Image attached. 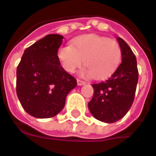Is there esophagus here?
<instances>
[{
    "label": "esophagus",
    "instance_id": "obj_1",
    "mask_svg": "<svg viewBox=\"0 0 156 156\" xmlns=\"http://www.w3.org/2000/svg\"><path fill=\"white\" fill-rule=\"evenodd\" d=\"M77 83H78V85H79V86L84 85L85 83H86V82L83 81V80H81V79H78V80H77Z\"/></svg>",
    "mask_w": 156,
    "mask_h": 156
}]
</instances>
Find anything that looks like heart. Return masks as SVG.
Returning a JSON list of instances; mask_svg holds the SVG:
<instances>
[{
  "label": "heart",
  "instance_id": "obj_1",
  "mask_svg": "<svg viewBox=\"0 0 156 156\" xmlns=\"http://www.w3.org/2000/svg\"><path fill=\"white\" fill-rule=\"evenodd\" d=\"M121 56L117 41L95 34L78 37L70 46H62L58 51V59L66 71L74 73L84 62L87 68L83 73L95 79L109 77L117 69Z\"/></svg>",
  "mask_w": 156,
  "mask_h": 156
}]
</instances>
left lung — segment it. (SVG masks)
I'll return each mask as SVG.
<instances>
[{
	"instance_id": "left-lung-1",
	"label": "left lung",
	"mask_w": 156,
	"mask_h": 156,
	"mask_svg": "<svg viewBox=\"0 0 156 156\" xmlns=\"http://www.w3.org/2000/svg\"><path fill=\"white\" fill-rule=\"evenodd\" d=\"M117 40L122 62L108 79L92 85L94 92L88 105L93 116L105 123H115L127 114L134 102L139 78L135 55L123 39Z\"/></svg>"
}]
</instances>
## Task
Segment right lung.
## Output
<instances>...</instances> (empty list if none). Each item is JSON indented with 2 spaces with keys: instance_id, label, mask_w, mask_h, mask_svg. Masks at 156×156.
<instances>
[{
  "instance_id": "right-lung-1",
  "label": "right lung",
  "mask_w": 156,
  "mask_h": 156,
  "mask_svg": "<svg viewBox=\"0 0 156 156\" xmlns=\"http://www.w3.org/2000/svg\"><path fill=\"white\" fill-rule=\"evenodd\" d=\"M62 38L49 34L40 39L24 51L16 68V94L26 112L33 117H54L77 86V80L62 68L58 58Z\"/></svg>"
}]
</instances>
